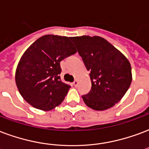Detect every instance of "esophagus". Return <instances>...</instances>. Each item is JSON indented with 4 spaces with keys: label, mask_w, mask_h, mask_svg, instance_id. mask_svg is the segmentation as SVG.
<instances>
[{
    "label": "esophagus",
    "mask_w": 149,
    "mask_h": 149,
    "mask_svg": "<svg viewBox=\"0 0 149 149\" xmlns=\"http://www.w3.org/2000/svg\"><path fill=\"white\" fill-rule=\"evenodd\" d=\"M73 85L74 86H76L78 85V80H74V81H73Z\"/></svg>",
    "instance_id": "34e87169"
}]
</instances>
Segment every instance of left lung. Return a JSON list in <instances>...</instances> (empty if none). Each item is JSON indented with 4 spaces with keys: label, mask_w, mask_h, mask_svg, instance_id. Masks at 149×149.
Instances as JSON below:
<instances>
[{
    "label": "left lung",
    "mask_w": 149,
    "mask_h": 149,
    "mask_svg": "<svg viewBox=\"0 0 149 149\" xmlns=\"http://www.w3.org/2000/svg\"><path fill=\"white\" fill-rule=\"evenodd\" d=\"M86 68L90 71L91 90L82 96L85 104L97 111L111 108L121 100L132 81L129 60L101 37H71Z\"/></svg>",
    "instance_id": "1"
}]
</instances>
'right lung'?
I'll use <instances>...</instances> for the list:
<instances>
[{
    "instance_id": "right-lung-1",
    "label": "right lung",
    "mask_w": 149,
    "mask_h": 149,
    "mask_svg": "<svg viewBox=\"0 0 149 149\" xmlns=\"http://www.w3.org/2000/svg\"><path fill=\"white\" fill-rule=\"evenodd\" d=\"M76 52L68 37L48 34L34 41L23 53L15 71V83L23 99L43 111L60 105L70 88L60 79V61Z\"/></svg>"
}]
</instances>
